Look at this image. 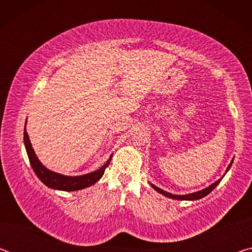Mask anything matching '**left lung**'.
<instances>
[{"instance_id":"8db88e82","label":"left lung","mask_w":252,"mask_h":252,"mask_svg":"<svg viewBox=\"0 0 252 252\" xmlns=\"http://www.w3.org/2000/svg\"><path fill=\"white\" fill-rule=\"evenodd\" d=\"M232 162H233V160L231 161V163L229 164V167H228V169H227V171H228V170L230 169V167H231ZM220 181H221V179H220V180H218V181H216L215 183H212V185H211L210 187L206 188V189H203V190H201V191H198V192L190 193V194H185V195H177V194L169 193V192H167V191L161 190L160 188H158V187L153 186V185H151V186H152L153 189L157 190L158 192H160V193H162L163 195H165V197H169V198H172V199H177V200H198V199H201V198H203V197H206L207 194L210 193L211 191H212L213 189H215V188H216L217 186L219 185Z\"/></svg>"}]
</instances>
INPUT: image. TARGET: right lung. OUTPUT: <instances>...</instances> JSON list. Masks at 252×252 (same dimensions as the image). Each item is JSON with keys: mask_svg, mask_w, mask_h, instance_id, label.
Here are the masks:
<instances>
[{"mask_svg": "<svg viewBox=\"0 0 252 252\" xmlns=\"http://www.w3.org/2000/svg\"><path fill=\"white\" fill-rule=\"evenodd\" d=\"M24 144L25 149H27L28 157L30 160V163H31V167L34 170V172L37 176V178L44 183L46 187L52 188V189L57 190H63V191H76L84 189V188H88L92 185H94L102 178L104 173V170L106 167L110 164L111 158L106 161V163L103 167L96 170L94 172H91L89 174H84V176H79V177H66L63 176V174L55 173L53 171H50L49 169H46L43 164L41 163L37 159L35 153H34L33 148L31 146V142H30L29 135L27 131L24 129Z\"/></svg>", "mask_w": 252, "mask_h": 252, "instance_id": "1", "label": "right lung"}]
</instances>
